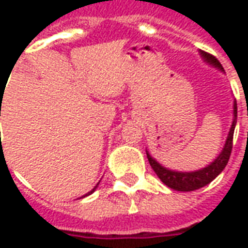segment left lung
I'll return each instance as SVG.
<instances>
[{
  "instance_id": "8db88e82",
  "label": "left lung",
  "mask_w": 248,
  "mask_h": 248,
  "mask_svg": "<svg viewBox=\"0 0 248 248\" xmlns=\"http://www.w3.org/2000/svg\"><path fill=\"white\" fill-rule=\"evenodd\" d=\"M199 54L203 58V61L208 63V65L217 67L220 71H224L220 62L211 54H208L206 51L199 50ZM232 124L230 127L229 134L226 138V143H224L223 149L219 153V155L214 159L210 165H207L203 169L195 170V171H175V170H170L167 167L162 166L159 162L154 159L153 156L149 154V151H146L147 154V159L150 162V166L153 170L155 171L158 178L166 186H169L172 190L177 191H195L201 187L207 186L208 183L213 182L215 178L218 177L220 172L223 171V169L227 165V162L231 155V150H232V138H234V130L236 126V117H238V108H236V101H234V106H232Z\"/></svg>"
}]
</instances>
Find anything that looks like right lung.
<instances>
[{"instance_id":"obj_1","label":"right lung","mask_w":248,"mask_h":248,"mask_svg":"<svg viewBox=\"0 0 248 248\" xmlns=\"http://www.w3.org/2000/svg\"><path fill=\"white\" fill-rule=\"evenodd\" d=\"M98 185H99V183H98ZM98 185H97V186H95V187H94V188H93L92 191H89V192H87V194H86V195H83V197H82V198H85V197H87V195H90V194H93V192L95 191V188H97V187H98Z\"/></svg>"}]
</instances>
